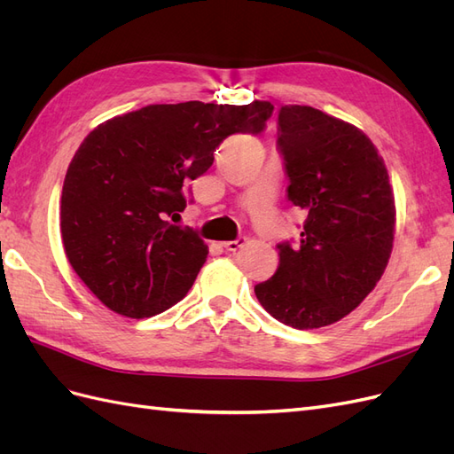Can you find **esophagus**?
<instances>
[{
    "label": "esophagus",
    "instance_id": "obj_1",
    "mask_svg": "<svg viewBox=\"0 0 454 454\" xmlns=\"http://www.w3.org/2000/svg\"><path fill=\"white\" fill-rule=\"evenodd\" d=\"M246 242V239H237V240H227V242H222V248L227 250V252H237L239 248H242Z\"/></svg>",
    "mask_w": 454,
    "mask_h": 454
}]
</instances>
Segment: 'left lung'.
I'll return each instance as SVG.
<instances>
[{"instance_id": "8db88e82", "label": "left lung", "mask_w": 454, "mask_h": 454, "mask_svg": "<svg viewBox=\"0 0 454 454\" xmlns=\"http://www.w3.org/2000/svg\"><path fill=\"white\" fill-rule=\"evenodd\" d=\"M278 145L287 199L307 219L299 246H278L280 265L255 297L278 322L318 329L375 290L394 248V193L373 142L320 109L282 106Z\"/></svg>"}]
</instances>
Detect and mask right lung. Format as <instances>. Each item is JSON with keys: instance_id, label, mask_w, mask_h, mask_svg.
<instances>
[{"instance_id": "add662e5", "label": "right lung", "mask_w": 454, "mask_h": 454, "mask_svg": "<svg viewBox=\"0 0 454 454\" xmlns=\"http://www.w3.org/2000/svg\"><path fill=\"white\" fill-rule=\"evenodd\" d=\"M272 104H153L104 121L67 167L60 235L67 261L100 303L127 318L170 309L193 286L208 246L168 223L182 187L212 167L231 134H259Z\"/></svg>"}]
</instances>
